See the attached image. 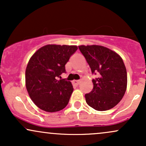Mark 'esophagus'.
I'll list each match as a JSON object with an SVG mask.
<instances>
[{
    "mask_svg": "<svg viewBox=\"0 0 146 146\" xmlns=\"http://www.w3.org/2000/svg\"><path fill=\"white\" fill-rule=\"evenodd\" d=\"M80 84V80H73V84L75 85V86H78Z\"/></svg>",
    "mask_w": 146,
    "mask_h": 146,
    "instance_id": "obj_1",
    "label": "esophagus"
}]
</instances>
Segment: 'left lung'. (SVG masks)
Returning a JSON list of instances; mask_svg holds the SVG:
<instances>
[{"instance_id": "obj_1", "label": "left lung", "mask_w": 146, "mask_h": 146, "mask_svg": "<svg viewBox=\"0 0 146 146\" xmlns=\"http://www.w3.org/2000/svg\"><path fill=\"white\" fill-rule=\"evenodd\" d=\"M79 49L86 58L93 73V88L85 95L89 106L99 111L113 108L124 95L127 88V71L121 57L100 45H80Z\"/></svg>"}]
</instances>
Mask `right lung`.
<instances>
[{"label": "right lung", "instance_id": "add662e5", "mask_svg": "<svg viewBox=\"0 0 146 146\" xmlns=\"http://www.w3.org/2000/svg\"><path fill=\"white\" fill-rule=\"evenodd\" d=\"M78 49L75 45L47 44L31 57L25 71V86L30 98L41 110L60 111L66 106L73 88L71 82L58 80L65 64Z\"/></svg>", "mask_w": 146, "mask_h": 146}]
</instances>
